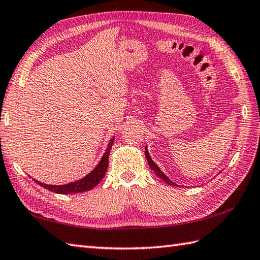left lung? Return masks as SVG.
Wrapping results in <instances>:
<instances>
[{"label":"left lung","mask_w":260,"mask_h":260,"mask_svg":"<svg viewBox=\"0 0 260 260\" xmlns=\"http://www.w3.org/2000/svg\"><path fill=\"white\" fill-rule=\"evenodd\" d=\"M145 156H146V159H147V162H148V165H150V168H151V170H153L154 172H155V174L158 176L159 179H162V181H164L165 183H168L169 185H174V186H179L178 184H175L173 181H171L167 175H165L162 171H161V169H159L157 165L154 163V161L153 159L151 158V156H150V154H148V151H147V147L145 146Z\"/></svg>","instance_id":"obj_1"}]
</instances>
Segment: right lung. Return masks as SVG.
Segmentation results:
<instances>
[{"label": "right lung", "mask_w": 260, "mask_h": 260, "mask_svg": "<svg viewBox=\"0 0 260 260\" xmlns=\"http://www.w3.org/2000/svg\"><path fill=\"white\" fill-rule=\"evenodd\" d=\"M114 141H115V139L113 137V139L109 141L106 151H105L101 161H99V163L96 165V168L93 169L90 173H88L86 176H84L82 179H79L75 182H70V183L62 184V185L46 184V183H42V182L38 181L36 179H33V180H35V182H37V183L40 186L45 187V189L51 191V192L59 193V194H71V193H81L85 191H89L92 189V187H95L99 183V182L103 180V178L105 176V173H106L107 168H108L109 152H110V148H112Z\"/></svg>", "instance_id": "right-lung-1"}]
</instances>
